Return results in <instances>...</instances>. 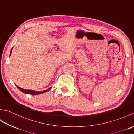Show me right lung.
Returning a JSON list of instances; mask_svg holds the SVG:
<instances>
[{"label": "right lung", "mask_w": 134, "mask_h": 134, "mask_svg": "<svg viewBox=\"0 0 134 134\" xmlns=\"http://www.w3.org/2000/svg\"><path fill=\"white\" fill-rule=\"evenodd\" d=\"M11 51H12V49H11ZM11 53H10V55H11ZM16 87L22 93H26V94H31V95L40 94H42V93H44L45 92H47V91H48L49 89H51V88H49V89H47V90H44V91H42V92H36V91H33V90H26V89H22V88L18 87V86H16Z\"/></svg>", "instance_id": "add662e5"}]
</instances>
